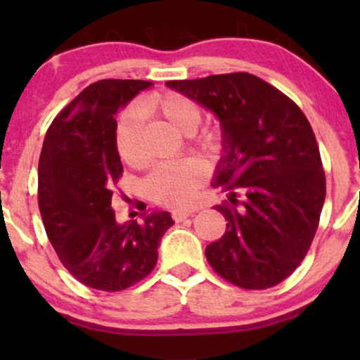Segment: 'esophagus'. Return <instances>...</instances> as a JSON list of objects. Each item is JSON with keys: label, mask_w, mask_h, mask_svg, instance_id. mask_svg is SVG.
<instances>
[{"label": "esophagus", "mask_w": 360, "mask_h": 360, "mask_svg": "<svg viewBox=\"0 0 360 360\" xmlns=\"http://www.w3.org/2000/svg\"><path fill=\"white\" fill-rule=\"evenodd\" d=\"M171 214H172V218H174L176 221H183L188 217L194 214V210H174V212H172Z\"/></svg>", "instance_id": "1"}]
</instances>
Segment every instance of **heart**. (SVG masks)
Segmentation results:
<instances>
[{
  "label": "heart",
  "instance_id": "b5f03b06",
  "mask_svg": "<svg viewBox=\"0 0 360 360\" xmlns=\"http://www.w3.org/2000/svg\"><path fill=\"white\" fill-rule=\"evenodd\" d=\"M143 108L148 113L159 115L169 125L181 134L189 135V146L208 155H217L223 147V134L218 128L200 127L201 111L200 105L177 91H159L148 94L143 101ZM142 113L137 108H128L118 118L115 128V148L123 162L131 167L142 166L146 157L142 152ZM208 169L200 157H184V159L160 162L147 176L143 188L147 196L157 205L184 208L196 198L198 189L205 184Z\"/></svg>",
  "mask_w": 360,
  "mask_h": 360
}]
</instances>
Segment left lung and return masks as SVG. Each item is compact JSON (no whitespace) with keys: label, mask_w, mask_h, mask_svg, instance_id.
I'll use <instances>...</instances> for the list:
<instances>
[{"label":"left lung","mask_w":360,"mask_h":360,"mask_svg":"<svg viewBox=\"0 0 360 360\" xmlns=\"http://www.w3.org/2000/svg\"><path fill=\"white\" fill-rule=\"evenodd\" d=\"M220 118L223 157L213 188L226 230L206 247L220 278L242 289L279 284L307 257L326 183L308 118L291 98L249 72L167 81Z\"/></svg>","instance_id":"left-lung-1"}]
</instances>
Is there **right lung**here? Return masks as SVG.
Here are the masks:
<instances>
[{"label":"right lung","mask_w":360,"mask_h":360,"mask_svg":"<svg viewBox=\"0 0 360 360\" xmlns=\"http://www.w3.org/2000/svg\"><path fill=\"white\" fill-rule=\"evenodd\" d=\"M150 84L93 82L53 118L44 139L37 196L45 232L65 269L98 291H123L147 278L160 238L174 225L167 212L120 225L111 210L123 176L115 148L117 113Z\"/></svg>","instance_id":"obj_1"}]
</instances>
